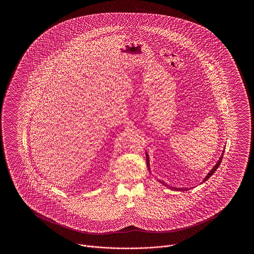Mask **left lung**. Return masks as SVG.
I'll return each instance as SVG.
<instances>
[{"label": "left lung", "instance_id": "left-lung-1", "mask_svg": "<svg viewBox=\"0 0 254 254\" xmlns=\"http://www.w3.org/2000/svg\"><path fill=\"white\" fill-rule=\"evenodd\" d=\"M223 152H225V151H223ZM223 155H224V153L222 154V156H221V158H220V160L218 161L217 164L214 166V168L211 169V170H210V172H209V173H208V174L205 176V178L204 179V181L203 182L206 181V180H207V179H208V178H209V177H210V176H211V175H212V174H213V173L216 171V169L219 168V166H220V164H221V162H222V160H223ZM148 161H149V160H148V155L146 154V165H147V168H148V169H149V163H148ZM161 183H162V184H164L163 182H161ZM164 185H165V186H167L166 184H164ZM172 189H173V188H172ZM174 190H181L182 191V190H186L187 189H182V188L181 189H176V188H174Z\"/></svg>", "mask_w": 254, "mask_h": 254}]
</instances>
